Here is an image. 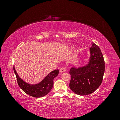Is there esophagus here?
I'll list each match as a JSON object with an SVG mask.
<instances>
[{
    "label": "esophagus",
    "mask_w": 120,
    "mask_h": 120,
    "mask_svg": "<svg viewBox=\"0 0 120 120\" xmlns=\"http://www.w3.org/2000/svg\"><path fill=\"white\" fill-rule=\"evenodd\" d=\"M65 71H66V69H65L64 68L62 67V68H60V72H65Z\"/></svg>",
    "instance_id": "esophagus-1"
}]
</instances>
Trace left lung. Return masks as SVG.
I'll use <instances>...</instances> for the list:
<instances>
[{
    "label": "left lung",
    "mask_w": 120,
    "mask_h": 120,
    "mask_svg": "<svg viewBox=\"0 0 120 120\" xmlns=\"http://www.w3.org/2000/svg\"><path fill=\"white\" fill-rule=\"evenodd\" d=\"M90 56L86 66L70 69V88L75 94L85 96L93 93L103 81L105 61L100 48L95 43L90 49Z\"/></svg>",
    "instance_id": "obj_1"
}]
</instances>
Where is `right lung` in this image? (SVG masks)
Wrapping results in <instances>:
<instances>
[{
    "instance_id": "1",
    "label": "right lung",
    "mask_w": 120,
    "mask_h": 120,
    "mask_svg": "<svg viewBox=\"0 0 120 120\" xmlns=\"http://www.w3.org/2000/svg\"><path fill=\"white\" fill-rule=\"evenodd\" d=\"M13 71L15 74L17 82L20 88L27 95L34 98H40L46 96L52 88L53 79L59 74V70L50 72L43 80L38 84L30 85L24 82L19 77L14 67Z\"/></svg>"
}]
</instances>
